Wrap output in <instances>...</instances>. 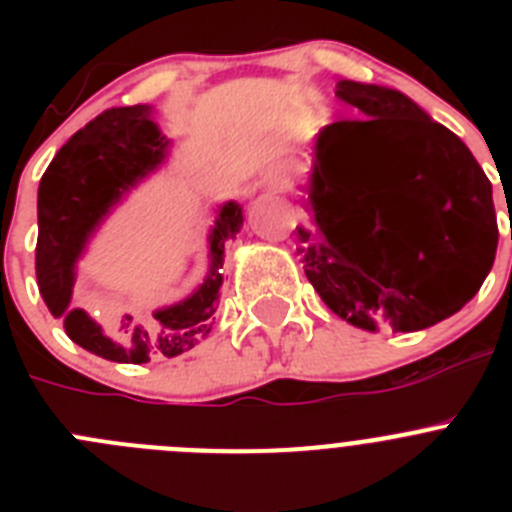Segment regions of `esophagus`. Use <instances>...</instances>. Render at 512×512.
<instances>
[{
	"mask_svg": "<svg viewBox=\"0 0 512 512\" xmlns=\"http://www.w3.org/2000/svg\"><path fill=\"white\" fill-rule=\"evenodd\" d=\"M287 187H289V169L282 164L266 169L259 179L261 192H287Z\"/></svg>",
	"mask_w": 512,
	"mask_h": 512,
	"instance_id": "34e87169",
	"label": "esophagus"
}]
</instances>
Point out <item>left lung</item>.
<instances>
[{
	"label": "left lung",
	"instance_id": "obj_1",
	"mask_svg": "<svg viewBox=\"0 0 512 512\" xmlns=\"http://www.w3.org/2000/svg\"><path fill=\"white\" fill-rule=\"evenodd\" d=\"M361 120L325 125L302 184L297 248L320 300L369 333H415L467 305L495 264L492 184L464 140L408 94L341 79Z\"/></svg>",
	"mask_w": 512,
	"mask_h": 512
}]
</instances>
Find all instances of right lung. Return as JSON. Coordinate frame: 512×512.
I'll return each mask as SVG.
<instances>
[{
  "instance_id": "right-lung-1",
  "label": "right lung",
  "mask_w": 512,
  "mask_h": 512,
  "mask_svg": "<svg viewBox=\"0 0 512 512\" xmlns=\"http://www.w3.org/2000/svg\"><path fill=\"white\" fill-rule=\"evenodd\" d=\"M153 115V104L104 110L71 135L38 187L35 274L40 295L53 318L63 320L71 341L117 364H146L153 356L174 359L210 336L223 287L225 246L243 228L238 202L228 200L217 207L207 233L205 279L184 300L151 312L107 307L99 318L74 305L79 261L92 238L130 192L169 161L171 140Z\"/></svg>"
}]
</instances>
